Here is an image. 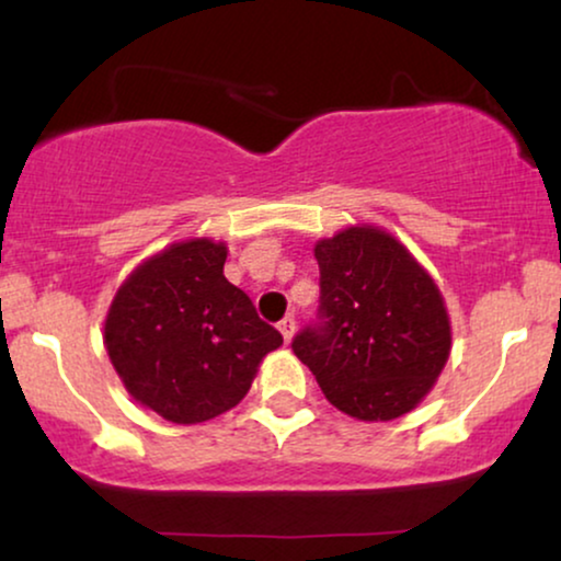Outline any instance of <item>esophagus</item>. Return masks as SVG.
<instances>
[{"instance_id":"34e87169","label":"esophagus","mask_w":561,"mask_h":561,"mask_svg":"<svg viewBox=\"0 0 561 561\" xmlns=\"http://www.w3.org/2000/svg\"><path fill=\"white\" fill-rule=\"evenodd\" d=\"M278 329H280L283 340L290 342V336H294V332H296V319H294V317H283V319L278 321Z\"/></svg>"}]
</instances>
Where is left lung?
<instances>
[{
	"label": "left lung",
	"mask_w": 561,
	"mask_h": 561,
	"mask_svg": "<svg viewBox=\"0 0 561 561\" xmlns=\"http://www.w3.org/2000/svg\"><path fill=\"white\" fill-rule=\"evenodd\" d=\"M317 319L290 347L327 401L363 421L409 413L449 357V317L439 288L393 237L344 229L313 250Z\"/></svg>",
	"instance_id": "left-lung-1"
}]
</instances>
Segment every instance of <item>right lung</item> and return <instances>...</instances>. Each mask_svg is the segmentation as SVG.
Segmentation results:
<instances>
[{
    "label": "right lung",
    "instance_id": "1",
    "mask_svg": "<svg viewBox=\"0 0 561 561\" xmlns=\"http://www.w3.org/2000/svg\"><path fill=\"white\" fill-rule=\"evenodd\" d=\"M227 248L191 240L160 252L117 290L104 324L114 370L137 401L173 424H198L248 396L283 336L225 278Z\"/></svg>",
    "mask_w": 561,
    "mask_h": 561
}]
</instances>
